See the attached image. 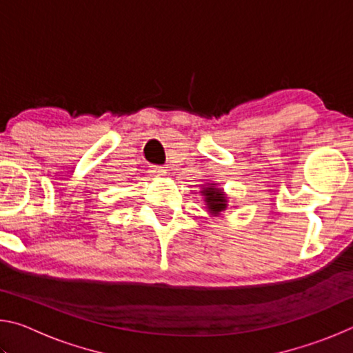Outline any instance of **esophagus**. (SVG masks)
Listing matches in <instances>:
<instances>
[{
	"label": "esophagus",
	"mask_w": 353,
	"mask_h": 353,
	"mask_svg": "<svg viewBox=\"0 0 353 353\" xmlns=\"http://www.w3.org/2000/svg\"><path fill=\"white\" fill-rule=\"evenodd\" d=\"M151 172H152V174H155V176H165L166 174L162 166H152Z\"/></svg>",
	"instance_id": "obj_1"
}]
</instances>
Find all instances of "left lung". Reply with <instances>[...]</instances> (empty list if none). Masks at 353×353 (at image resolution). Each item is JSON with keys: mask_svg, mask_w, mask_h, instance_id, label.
Returning a JSON list of instances; mask_svg holds the SVG:
<instances>
[{"mask_svg": "<svg viewBox=\"0 0 353 353\" xmlns=\"http://www.w3.org/2000/svg\"><path fill=\"white\" fill-rule=\"evenodd\" d=\"M199 193L208 214L214 218L223 216V213L229 207V198H227L225 191L216 182H205L199 190Z\"/></svg>", "mask_w": 353, "mask_h": 353, "instance_id": "8db88e82", "label": "left lung"}]
</instances>
